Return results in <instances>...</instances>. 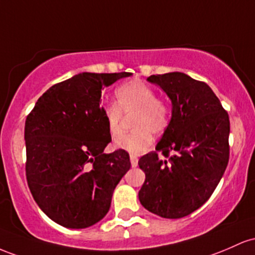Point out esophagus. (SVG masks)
<instances>
[{
    "mask_svg": "<svg viewBox=\"0 0 255 255\" xmlns=\"http://www.w3.org/2000/svg\"><path fill=\"white\" fill-rule=\"evenodd\" d=\"M130 162H131V166H132V167H136L137 164H138V158H137L136 155H133V154H131Z\"/></svg>",
    "mask_w": 255,
    "mask_h": 255,
    "instance_id": "obj_1",
    "label": "esophagus"
}]
</instances>
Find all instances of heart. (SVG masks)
Masks as SVG:
<instances>
[{"instance_id":"1","label":"heart","mask_w":255,"mask_h":255,"mask_svg":"<svg viewBox=\"0 0 255 255\" xmlns=\"http://www.w3.org/2000/svg\"><path fill=\"white\" fill-rule=\"evenodd\" d=\"M117 105H106L102 114L111 137L122 133L123 114L133 116L132 128L135 131L114 141V147L131 154H141L153 144V132L160 135L170 124V106L165 100L155 96L149 85L139 81H130L117 88Z\"/></svg>"}]
</instances>
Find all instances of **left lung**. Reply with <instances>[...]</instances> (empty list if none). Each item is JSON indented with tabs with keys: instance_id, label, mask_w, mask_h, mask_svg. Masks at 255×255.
I'll list each match as a JSON object with an SVG mask.
<instances>
[{
	"instance_id": "8db88e82",
	"label": "left lung",
	"mask_w": 255,
	"mask_h": 255,
	"mask_svg": "<svg viewBox=\"0 0 255 255\" xmlns=\"http://www.w3.org/2000/svg\"><path fill=\"white\" fill-rule=\"evenodd\" d=\"M172 104L170 124L155 151L138 160L145 181L138 199L143 207L162 218L178 219L210 199L229 161L230 120L219 99L204 82L182 72L153 74ZM167 160H161L157 151Z\"/></svg>"
}]
</instances>
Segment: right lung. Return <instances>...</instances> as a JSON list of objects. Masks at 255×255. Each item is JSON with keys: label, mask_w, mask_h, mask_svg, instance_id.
Masks as SVG:
<instances>
[{"label": "right lung", "mask_w": 255, "mask_h": 255, "mask_svg": "<svg viewBox=\"0 0 255 255\" xmlns=\"http://www.w3.org/2000/svg\"><path fill=\"white\" fill-rule=\"evenodd\" d=\"M131 74H76L49 88L27 116L28 188L39 208L62 227L85 229L100 222L131 167L128 151L104 153L112 138L100 106L101 90Z\"/></svg>", "instance_id": "right-lung-1"}]
</instances>
